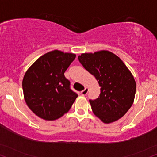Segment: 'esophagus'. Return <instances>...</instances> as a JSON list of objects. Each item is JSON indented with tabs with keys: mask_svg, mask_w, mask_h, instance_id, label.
<instances>
[{
	"mask_svg": "<svg viewBox=\"0 0 157 157\" xmlns=\"http://www.w3.org/2000/svg\"><path fill=\"white\" fill-rule=\"evenodd\" d=\"M88 91H89L88 88L87 87H85L84 90H83V91H82V92H81V94H82V95H83V96L86 95V94H87V93H88Z\"/></svg>",
	"mask_w": 157,
	"mask_h": 157,
	"instance_id": "1",
	"label": "esophagus"
}]
</instances>
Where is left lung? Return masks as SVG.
<instances>
[{
  "mask_svg": "<svg viewBox=\"0 0 157 157\" xmlns=\"http://www.w3.org/2000/svg\"><path fill=\"white\" fill-rule=\"evenodd\" d=\"M78 58L101 87L100 96L90 99L93 113L107 124L122 117L132 106L136 91L135 79L124 63L108 51L82 54Z\"/></svg>",
  "mask_w": 157,
  "mask_h": 157,
  "instance_id": "left-lung-1",
  "label": "left lung"
}]
</instances>
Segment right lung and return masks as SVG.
I'll return each mask as SVG.
<instances>
[{
	"label": "right lung",
	"mask_w": 157,
	"mask_h": 157,
	"mask_svg": "<svg viewBox=\"0 0 157 157\" xmlns=\"http://www.w3.org/2000/svg\"><path fill=\"white\" fill-rule=\"evenodd\" d=\"M75 55L55 50L38 58L22 81L25 102L41 119L55 120L67 113L78 97L65 76Z\"/></svg>",
	"instance_id": "right-lung-1"
}]
</instances>
